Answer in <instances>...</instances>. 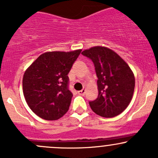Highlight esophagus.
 Here are the masks:
<instances>
[{
    "label": "esophagus",
    "instance_id": "1",
    "mask_svg": "<svg viewBox=\"0 0 158 158\" xmlns=\"http://www.w3.org/2000/svg\"><path fill=\"white\" fill-rule=\"evenodd\" d=\"M78 93H79V95H85V89H82V90L79 91V92H78Z\"/></svg>",
    "mask_w": 158,
    "mask_h": 158
}]
</instances>
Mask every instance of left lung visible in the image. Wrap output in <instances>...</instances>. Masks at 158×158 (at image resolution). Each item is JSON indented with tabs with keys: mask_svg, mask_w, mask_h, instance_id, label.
<instances>
[{
	"mask_svg": "<svg viewBox=\"0 0 158 158\" xmlns=\"http://www.w3.org/2000/svg\"><path fill=\"white\" fill-rule=\"evenodd\" d=\"M82 54L93 62L98 77V95L89 102L91 109L102 117L118 115L128 107L133 96V72L123 59L107 47H94Z\"/></svg>",
	"mask_w": 158,
	"mask_h": 158,
	"instance_id": "8db88e82",
	"label": "left lung"
}]
</instances>
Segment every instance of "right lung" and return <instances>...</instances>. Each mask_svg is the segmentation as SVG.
<instances>
[{
    "mask_svg": "<svg viewBox=\"0 0 158 158\" xmlns=\"http://www.w3.org/2000/svg\"><path fill=\"white\" fill-rule=\"evenodd\" d=\"M82 49L44 52L25 71L23 92L30 109L41 118L57 120L69 110L73 93L69 73Z\"/></svg>",
    "mask_w": 158,
    "mask_h": 158,
    "instance_id": "obj_1",
    "label": "right lung"
}]
</instances>
